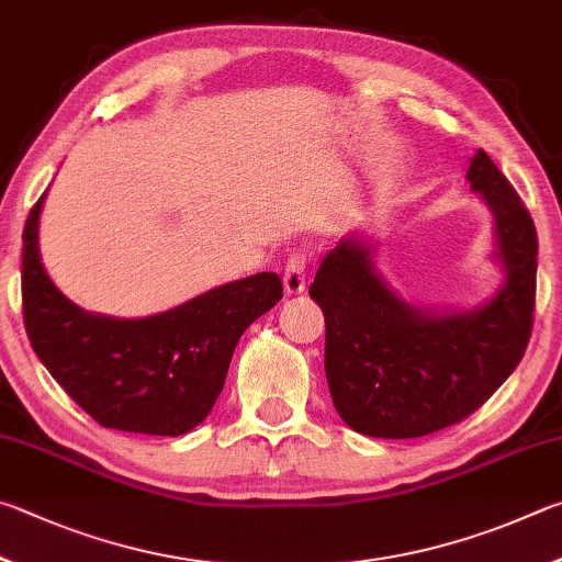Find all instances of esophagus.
I'll return each instance as SVG.
<instances>
[{"instance_id":"34e87169","label":"esophagus","mask_w":562,"mask_h":562,"mask_svg":"<svg viewBox=\"0 0 562 562\" xmlns=\"http://www.w3.org/2000/svg\"><path fill=\"white\" fill-rule=\"evenodd\" d=\"M283 289H286L289 296L306 291V256L303 254L289 256L286 269H283Z\"/></svg>"}]
</instances>
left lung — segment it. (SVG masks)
<instances>
[{
    "instance_id": "obj_1",
    "label": "left lung",
    "mask_w": 562,
    "mask_h": 562,
    "mask_svg": "<svg viewBox=\"0 0 562 562\" xmlns=\"http://www.w3.org/2000/svg\"><path fill=\"white\" fill-rule=\"evenodd\" d=\"M467 180L496 220L506 283L486 306L431 316L387 289L372 246L342 239L321 261L311 299L326 316V378L348 427L415 439L476 412L518 368L533 330L538 236L514 184L479 150Z\"/></svg>"
}]
</instances>
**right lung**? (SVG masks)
<instances>
[{
	"instance_id": "right-lung-1",
	"label": "right lung",
	"mask_w": 562,
	"mask_h": 562,
	"mask_svg": "<svg viewBox=\"0 0 562 562\" xmlns=\"http://www.w3.org/2000/svg\"><path fill=\"white\" fill-rule=\"evenodd\" d=\"M42 204L44 194L22 236L24 328L38 360L101 427L157 437L194 429L220 397L241 333L281 301L279 273L224 283L157 316H93L44 271Z\"/></svg>"
}]
</instances>
